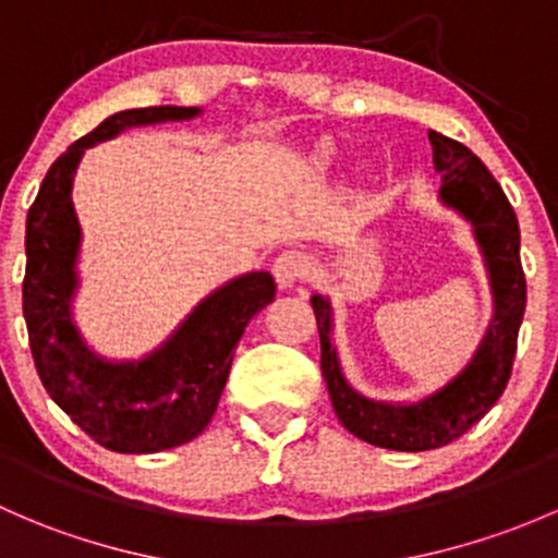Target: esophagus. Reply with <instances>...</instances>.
<instances>
[{"mask_svg": "<svg viewBox=\"0 0 558 558\" xmlns=\"http://www.w3.org/2000/svg\"><path fill=\"white\" fill-rule=\"evenodd\" d=\"M307 272H311V264H307L305 253L300 251H283L272 264V275L280 289H294L296 283L307 278Z\"/></svg>", "mask_w": 558, "mask_h": 558, "instance_id": "esophagus-1", "label": "esophagus"}]
</instances>
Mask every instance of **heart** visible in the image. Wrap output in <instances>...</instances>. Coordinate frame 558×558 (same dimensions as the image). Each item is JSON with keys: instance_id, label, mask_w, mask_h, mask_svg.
Listing matches in <instances>:
<instances>
[{"instance_id": "1", "label": "heart", "mask_w": 558, "mask_h": 558, "mask_svg": "<svg viewBox=\"0 0 558 558\" xmlns=\"http://www.w3.org/2000/svg\"><path fill=\"white\" fill-rule=\"evenodd\" d=\"M335 161H337V148H335V145H329V143H320L311 156V165H313L315 172L331 170V167H335Z\"/></svg>"}]
</instances>
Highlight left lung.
<instances>
[{"instance_id": "1", "label": "left lung", "mask_w": 558, "mask_h": 558, "mask_svg": "<svg viewBox=\"0 0 558 558\" xmlns=\"http://www.w3.org/2000/svg\"><path fill=\"white\" fill-rule=\"evenodd\" d=\"M429 143L435 170L442 180V205L470 221L492 280V324L470 364L453 380L418 402H380L364 397L342 375L337 348L331 342L329 300L320 294H313L311 300L320 335V373L340 424L369 446L410 453L453 442L502 397L513 369L526 307L519 218L508 196L466 145L440 132H429Z\"/></svg>"}]
</instances>
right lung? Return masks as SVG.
I'll use <instances>...</instances> for the list:
<instances>
[{
	"mask_svg": "<svg viewBox=\"0 0 558 558\" xmlns=\"http://www.w3.org/2000/svg\"><path fill=\"white\" fill-rule=\"evenodd\" d=\"M199 112V107L161 105L105 118L50 165L26 216L24 318L37 375L50 399L94 442L116 453H159L202 435L247 320L275 300L272 275H240L205 296L167 342L137 362H110L94 353L72 320L81 253L72 180L86 148L123 129L189 121Z\"/></svg>",
	"mask_w": 558,
	"mask_h": 558,
	"instance_id": "obj_1",
	"label": "right lung"
}]
</instances>
